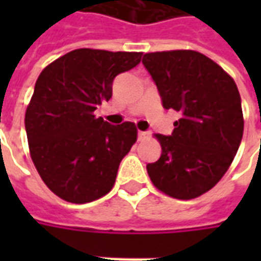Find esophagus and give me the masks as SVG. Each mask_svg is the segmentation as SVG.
Here are the masks:
<instances>
[{"instance_id":"34e87169","label":"esophagus","mask_w":261,"mask_h":261,"mask_svg":"<svg viewBox=\"0 0 261 261\" xmlns=\"http://www.w3.org/2000/svg\"><path fill=\"white\" fill-rule=\"evenodd\" d=\"M148 137H149V133H148V131H138V140H140V141L145 140Z\"/></svg>"}]
</instances>
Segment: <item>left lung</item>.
<instances>
[{"label":"left lung","instance_id":"8db88e82","mask_svg":"<svg viewBox=\"0 0 261 261\" xmlns=\"http://www.w3.org/2000/svg\"><path fill=\"white\" fill-rule=\"evenodd\" d=\"M142 64L152 76L165 109L180 112L170 136L156 134L161 158L147 165L165 194L192 200L213 189L232 164L243 136L241 95L217 63L193 50L147 53Z\"/></svg>","mask_w":261,"mask_h":261}]
</instances>
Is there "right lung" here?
I'll use <instances>...</instances> for the list:
<instances>
[{"mask_svg":"<svg viewBox=\"0 0 261 261\" xmlns=\"http://www.w3.org/2000/svg\"><path fill=\"white\" fill-rule=\"evenodd\" d=\"M142 53L78 48L43 69L26 109L33 164L65 201L85 204L108 194L121 159L137 141L134 123L95 116L112 97L114 78L140 64Z\"/></svg>","mask_w":261,"mask_h":261,"instance_id":"right-lung-1","label":"right lung"}]
</instances>
